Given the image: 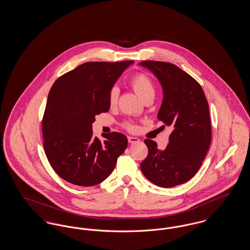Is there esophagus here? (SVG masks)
<instances>
[{"label":"esophagus","mask_w":250,"mask_h":250,"mask_svg":"<svg viewBox=\"0 0 250 250\" xmlns=\"http://www.w3.org/2000/svg\"><path fill=\"white\" fill-rule=\"evenodd\" d=\"M140 140L138 138H135V137H128V143H139Z\"/></svg>","instance_id":"34e87169"}]
</instances>
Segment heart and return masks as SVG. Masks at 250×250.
<instances>
[{
  "label": "heart",
  "instance_id": "heart-1",
  "mask_svg": "<svg viewBox=\"0 0 250 250\" xmlns=\"http://www.w3.org/2000/svg\"><path fill=\"white\" fill-rule=\"evenodd\" d=\"M131 87L133 90L137 93L143 101L147 98L154 97L155 96V85L153 81L145 74H137L134 77H132L130 80ZM118 96H119V90L117 87H113L110 89L108 93V103L111 107L115 106L118 101ZM125 126L128 130H134L135 126L130 124L126 123Z\"/></svg>",
  "mask_w": 250,
  "mask_h": 250
}]
</instances>
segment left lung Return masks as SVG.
Returning a JSON list of instances; mask_svg holds the SVG:
<instances>
[{
    "mask_svg": "<svg viewBox=\"0 0 250 250\" xmlns=\"http://www.w3.org/2000/svg\"><path fill=\"white\" fill-rule=\"evenodd\" d=\"M163 89L157 119L170 126L165 150L146 139L148 155L141 163L143 175L160 188H173L189 181L202 166L211 143L209 106L202 86L175 64L143 61ZM165 125H163L165 127Z\"/></svg>",
    "mask_w": 250,
    "mask_h": 250,
    "instance_id": "8db88e82",
    "label": "left lung"
}]
</instances>
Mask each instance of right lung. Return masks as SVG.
Here are the masks:
<instances>
[{"label": "right lung", "mask_w": 250, "mask_h": 250, "mask_svg": "<svg viewBox=\"0 0 250 250\" xmlns=\"http://www.w3.org/2000/svg\"><path fill=\"white\" fill-rule=\"evenodd\" d=\"M134 62H88L61 76L49 93L42 121L44 150L61 178L93 187L110 175L127 138L119 132L93 137L95 115L109 109L108 93Z\"/></svg>", "instance_id": "1"}]
</instances>
